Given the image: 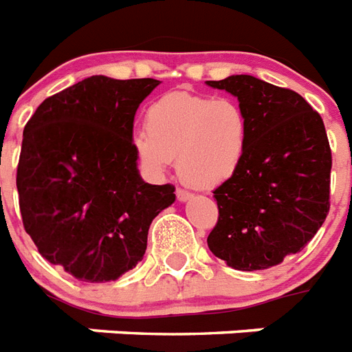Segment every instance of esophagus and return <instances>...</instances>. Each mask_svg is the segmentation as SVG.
Listing matches in <instances>:
<instances>
[{"label":"esophagus","instance_id":"esophagus-1","mask_svg":"<svg viewBox=\"0 0 352 352\" xmlns=\"http://www.w3.org/2000/svg\"><path fill=\"white\" fill-rule=\"evenodd\" d=\"M176 198H178L179 201H187V199L192 198V194L187 192V190L184 189H176Z\"/></svg>","mask_w":352,"mask_h":352}]
</instances>
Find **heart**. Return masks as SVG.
I'll use <instances>...</instances> for the list:
<instances>
[{"instance_id":"heart-1","label":"heart","mask_w":352,"mask_h":352,"mask_svg":"<svg viewBox=\"0 0 352 352\" xmlns=\"http://www.w3.org/2000/svg\"><path fill=\"white\" fill-rule=\"evenodd\" d=\"M249 120L229 98L170 92L145 112V131L134 132L132 148L145 170L163 174L170 160L182 182L216 189L229 182L245 158Z\"/></svg>"}]
</instances>
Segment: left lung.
<instances>
[{
    "instance_id": "1",
    "label": "left lung",
    "mask_w": 352,
    "mask_h": 352,
    "mask_svg": "<svg viewBox=\"0 0 352 352\" xmlns=\"http://www.w3.org/2000/svg\"><path fill=\"white\" fill-rule=\"evenodd\" d=\"M207 85L238 98L249 120L243 163L214 190L207 245L232 269H269L302 251L327 218L333 158L323 120L298 92L254 76Z\"/></svg>"
}]
</instances>
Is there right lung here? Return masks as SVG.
<instances>
[{
    "mask_svg": "<svg viewBox=\"0 0 352 352\" xmlns=\"http://www.w3.org/2000/svg\"><path fill=\"white\" fill-rule=\"evenodd\" d=\"M158 80L91 76L47 98L23 131L16 185L39 254L81 282L136 267L174 185L145 184L132 148L140 103Z\"/></svg>",
    "mask_w": 352,
    "mask_h": 352,
    "instance_id": "obj_1",
    "label": "right lung"
}]
</instances>
